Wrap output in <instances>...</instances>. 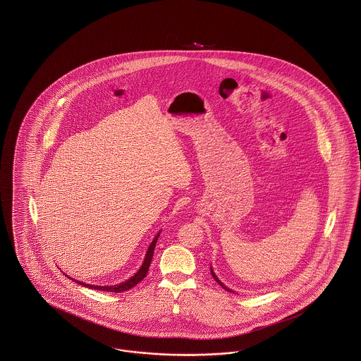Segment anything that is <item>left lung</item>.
I'll list each match as a JSON object with an SVG mask.
<instances>
[{"label": "left lung", "mask_w": 361, "mask_h": 361, "mask_svg": "<svg viewBox=\"0 0 361 361\" xmlns=\"http://www.w3.org/2000/svg\"><path fill=\"white\" fill-rule=\"evenodd\" d=\"M211 275H212V277H214V279H215V281H216V283H218V284H219V286H221V287H224V290H226V291L233 292V291H231V290H228V288H227V287H226V286H224V283H222V281H221V280H219V279H218V277H216V275H215V274H214V271H212V268H211Z\"/></svg>", "instance_id": "left-lung-1"}]
</instances>
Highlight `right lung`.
Here are the masks:
<instances>
[{"instance_id":"right-lung-1","label":"right lung","mask_w":361,"mask_h":361,"mask_svg":"<svg viewBox=\"0 0 361 361\" xmlns=\"http://www.w3.org/2000/svg\"><path fill=\"white\" fill-rule=\"evenodd\" d=\"M158 237H159V233L155 235L154 240L150 243V246H149V249H147V252H146L145 259H143V264H142V267L139 268V271H137V274L133 276V277H130L128 280L123 281L121 284H116V286H92V284H85V283H82V281L74 280V279H71V277H69V279H71V280L75 281V283H78L80 286H84V287L92 288V290H100V291L106 292H124L127 291V290H131L133 287H135L137 283L142 281V280L146 277V275H147V271H149L152 258H153V255H154L155 243H157Z\"/></svg>"}]
</instances>
